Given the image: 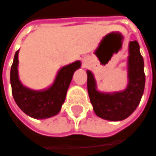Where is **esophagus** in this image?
Instances as JSON below:
<instances>
[{
  "instance_id": "obj_1",
  "label": "esophagus",
  "mask_w": 156,
  "mask_h": 156,
  "mask_svg": "<svg viewBox=\"0 0 156 156\" xmlns=\"http://www.w3.org/2000/svg\"><path fill=\"white\" fill-rule=\"evenodd\" d=\"M83 64H85V61H84V60H83Z\"/></svg>"
}]
</instances>
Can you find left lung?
<instances>
[{"label":"left lung","mask_w":156,"mask_h":156,"mask_svg":"<svg viewBox=\"0 0 156 156\" xmlns=\"http://www.w3.org/2000/svg\"><path fill=\"white\" fill-rule=\"evenodd\" d=\"M126 88L105 92L98 90L94 74L87 70V90L96 115L108 121H122L136 110L145 87L144 61L136 41L129 43Z\"/></svg>","instance_id":"8db88e82"}]
</instances>
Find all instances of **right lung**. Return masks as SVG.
<instances>
[{"mask_svg":"<svg viewBox=\"0 0 156 156\" xmlns=\"http://www.w3.org/2000/svg\"><path fill=\"white\" fill-rule=\"evenodd\" d=\"M19 51L15 52L10 71V83L14 99L25 114L35 119H46L58 115L61 110L73 73L81 66L79 60L61 67L50 86L34 90L24 85L19 77Z\"/></svg>","mask_w":156,"mask_h":156,"instance_id":"right-lung-1","label":"right lung"}]
</instances>
